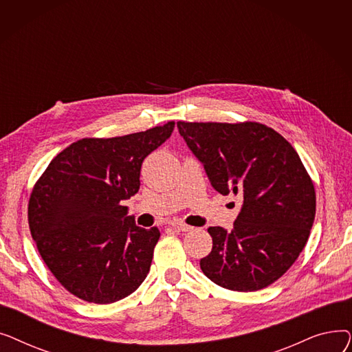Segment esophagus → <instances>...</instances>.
<instances>
[{
  "instance_id": "1",
  "label": "esophagus",
  "mask_w": 352,
  "mask_h": 352,
  "mask_svg": "<svg viewBox=\"0 0 352 352\" xmlns=\"http://www.w3.org/2000/svg\"><path fill=\"white\" fill-rule=\"evenodd\" d=\"M170 227H171V228H174V230H177V231H182V232H187V231H190V230L192 228V227L187 226L186 223H182V221H178V219L171 221V223H170Z\"/></svg>"
}]
</instances>
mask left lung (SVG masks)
Returning a JSON list of instances; mask_svg holds the SVG:
<instances>
[{"label": "left lung", "instance_id": "left-lung-1", "mask_svg": "<svg viewBox=\"0 0 352 352\" xmlns=\"http://www.w3.org/2000/svg\"><path fill=\"white\" fill-rule=\"evenodd\" d=\"M177 126L211 186L243 198L232 231L208 228L212 250L199 261L202 272L231 291L271 285L304 250L316 218V188L300 155L260 122L178 121Z\"/></svg>", "mask_w": 352, "mask_h": 352}]
</instances>
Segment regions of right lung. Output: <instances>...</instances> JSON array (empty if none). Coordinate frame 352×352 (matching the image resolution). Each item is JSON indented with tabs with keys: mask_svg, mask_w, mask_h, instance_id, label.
I'll return each instance as SVG.
<instances>
[{
	"mask_svg": "<svg viewBox=\"0 0 352 352\" xmlns=\"http://www.w3.org/2000/svg\"><path fill=\"white\" fill-rule=\"evenodd\" d=\"M175 122L113 138H82L34 184L28 224L57 281L77 298L111 304L133 294L150 271L160 230L135 226L124 199L140 190L144 158Z\"/></svg>",
	"mask_w": 352,
	"mask_h": 352,
	"instance_id": "add662e5",
	"label": "right lung"
}]
</instances>
